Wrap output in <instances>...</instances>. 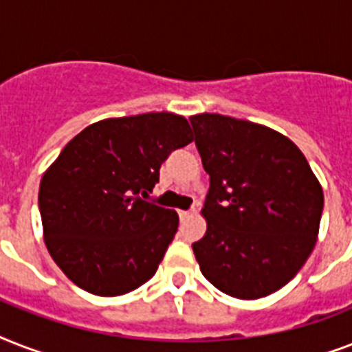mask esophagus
<instances>
[{"instance_id": "esophagus-1", "label": "esophagus", "mask_w": 352, "mask_h": 352, "mask_svg": "<svg viewBox=\"0 0 352 352\" xmlns=\"http://www.w3.org/2000/svg\"><path fill=\"white\" fill-rule=\"evenodd\" d=\"M193 212H195V210H179V217H181V221H184V219H188V217H190Z\"/></svg>"}]
</instances>
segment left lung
I'll return each instance as SVG.
<instances>
[{"label": "left lung", "instance_id": "obj_1", "mask_svg": "<svg viewBox=\"0 0 352 352\" xmlns=\"http://www.w3.org/2000/svg\"><path fill=\"white\" fill-rule=\"evenodd\" d=\"M190 122L210 175L206 234L192 245L201 272L228 296L265 298L314 250L322 184L300 148L270 127L217 113Z\"/></svg>", "mask_w": 352, "mask_h": 352}]
</instances>
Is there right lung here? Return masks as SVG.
<instances>
[{"mask_svg": "<svg viewBox=\"0 0 352 352\" xmlns=\"http://www.w3.org/2000/svg\"><path fill=\"white\" fill-rule=\"evenodd\" d=\"M173 113L106 118L80 131L43 173V239L62 272L96 296H120L151 279L179 215L146 201L160 164L192 142Z\"/></svg>", "mask_w": 352, "mask_h": 352, "instance_id": "1", "label": "right lung"}]
</instances>
